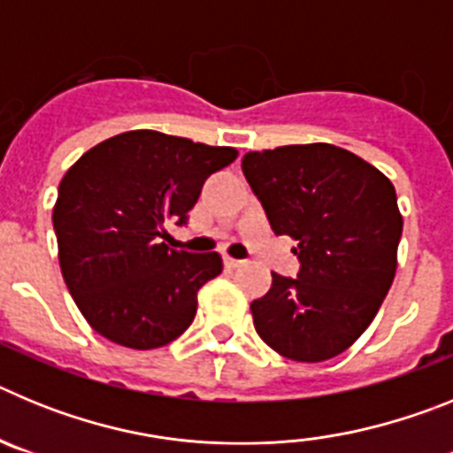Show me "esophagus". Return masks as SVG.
I'll return each instance as SVG.
<instances>
[{
	"label": "esophagus",
	"mask_w": 453,
	"mask_h": 453,
	"mask_svg": "<svg viewBox=\"0 0 453 453\" xmlns=\"http://www.w3.org/2000/svg\"><path fill=\"white\" fill-rule=\"evenodd\" d=\"M224 263H226L229 267H242V265H245V261H238V258H231V256H226V258H224Z\"/></svg>",
	"instance_id": "1"
}]
</instances>
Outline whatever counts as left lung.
Wrapping results in <instances>:
<instances>
[{"label":"left lung","instance_id":"1","mask_svg":"<svg viewBox=\"0 0 453 453\" xmlns=\"http://www.w3.org/2000/svg\"><path fill=\"white\" fill-rule=\"evenodd\" d=\"M242 172L302 261L297 279L272 272L270 292L251 303L256 334L290 361H329L370 326L397 272L395 186L329 142L250 151Z\"/></svg>","mask_w":453,"mask_h":453}]
</instances>
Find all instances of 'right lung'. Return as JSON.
Returning <instances> with one entry per match:
<instances>
[{"label":"right lung","instance_id":"right-lung-1","mask_svg":"<svg viewBox=\"0 0 453 453\" xmlns=\"http://www.w3.org/2000/svg\"><path fill=\"white\" fill-rule=\"evenodd\" d=\"M235 158L234 147L138 129L104 140L65 172L51 215L58 263L99 335L156 349L190 326L197 292L222 274V256L172 250L165 222H186L208 174Z\"/></svg>","mask_w":453,"mask_h":453}]
</instances>
